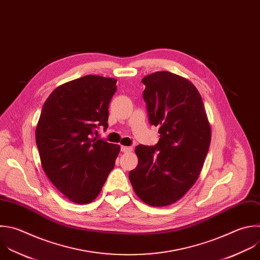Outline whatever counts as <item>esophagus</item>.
<instances>
[{"mask_svg": "<svg viewBox=\"0 0 260 260\" xmlns=\"http://www.w3.org/2000/svg\"><path fill=\"white\" fill-rule=\"evenodd\" d=\"M121 151L124 153H129L133 151L132 147H126V146H121Z\"/></svg>", "mask_w": 260, "mask_h": 260, "instance_id": "34e87169", "label": "esophagus"}]
</instances>
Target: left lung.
Returning a JSON list of instances; mask_svg holds the SVG:
<instances>
[{"instance_id": "obj_1", "label": "left lung", "mask_w": 260, "mask_h": 260, "mask_svg": "<svg viewBox=\"0 0 260 260\" xmlns=\"http://www.w3.org/2000/svg\"><path fill=\"white\" fill-rule=\"evenodd\" d=\"M142 82L149 121L159 127L160 139L154 147H136L139 162L128 178L143 202L162 207L180 200L197 181L211 127L201 95L187 78L157 71Z\"/></svg>"}]
</instances>
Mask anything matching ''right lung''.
<instances>
[{
    "instance_id": "add662e5",
    "label": "right lung",
    "mask_w": 260,
    "mask_h": 260,
    "mask_svg": "<svg viewBox=\"0 0 260 260\" xmlns=\"http://www.w3.org/2000/svg\"><path fill=\"white\" fill-rule=\"evenodd\" d=\"M117 79L85 75L56 88L46 100L36 128L45 174L71 202L88 204L100 194L120 146L93 138L108 127V106Z\"/></svg>"
}]
</instances>
